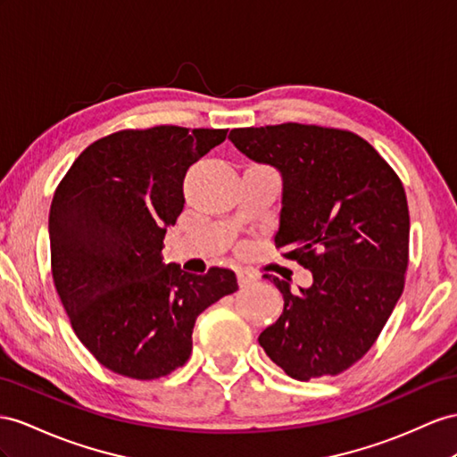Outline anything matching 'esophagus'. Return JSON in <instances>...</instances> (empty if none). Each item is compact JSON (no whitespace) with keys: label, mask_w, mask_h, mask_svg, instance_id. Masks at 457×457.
Listing matches in <instances>:
<instances>
[{"label":"esophagus","mask_w":457,"mask_h":457,"mask_svg":"<svg viewBox=\"0 0 457 457\" xmlns=\"http://www.w3.org/2000/svg\"><path fill=\"white\" fill-rule=\"evenodd\" d=\"M237 279L241 287H247L256 282V274L251 270V268H239L237 270Z\"/></svg>","instance_id":"obj_1"}]
</instances>
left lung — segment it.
I'll use <instances>...</instances> for the list:
<instances>
[{
  "label": "left lung",
  "mask_w": 457,
  "mask_h": 457,
  "mask_svg": "<svg viewBox=\"0 0 457 457\" xmlns=\"http://www.w3.org/2000/svg\"><path fill=\"white\" fill-rule=\"evenodd\" d=\"M245 156L282 171L276 249L312 272L284 295V312L259 336L287 377H336L377 342L400 299L409 264L402 179L365 138L345 129L279 123L231 129Z\"/></svg>",
  "instance_id": "8db88e82"
}]
</instances>
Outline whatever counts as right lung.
Returning a JSON list of instances; mask_svg holds the SVG:
<instances>
[{"label":"right lung","mask_w":457,"mask_h":457,"mask_svg":"<svg viewBox=\"0 0 457 457\" xmlns=\"http://www.w3.org/2000/svg\"><path fill=\"white\" fill-rule=\"evenodd\" d=\"M228 129H123L80 152L50 208L52 276L73 330L100 365L154 380L183 367L198 314L237 291L236 272L163 264L183 179Z\"/></svg>","instance_id":"add662e5"}]
</instances>
